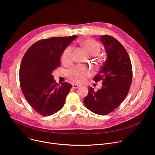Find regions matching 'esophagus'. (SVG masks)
I'll use <instances>...</instances> for the list:
<instances>
[{"instance_id":"esophagus-1","label":"esophagus","mask_w":155,"mask_h":155,"mask_svg":"<svg viewBox=\"0 0 155 155\" xmlns=\"http://www.w3.org/2000/svg\"><path fill=\"white\" fill-rule=\"evenodd\" d=\"M72 87L74 88V89H77V88H78L80 87V86L78 84H73Z\"/></svg>"}]
</instances>
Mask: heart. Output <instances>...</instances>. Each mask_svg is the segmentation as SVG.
<instances>
[{"label":"heart","instance_id":"b5f03b06","mask_svg":"<svg viewBox=\"0 0 155 155\" xmlns=\"http://www.w3.org/2000/svg\"><path fill=\"white\" fill-rule=\"evenodd\" d=\"M79 45L89 56H97L101 52V47L96 41L91 39H83L79 40ZM72 61V51L71 48H68L62 56V63L67 65ZM91 72L89 69L84 67H77L69 72V79L74 83L81 84L84 83L86 78L90 76Z\"/></svg>","mask_w":155,"mask_h":155}]
</instances>
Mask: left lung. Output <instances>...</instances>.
I'll list each match as a JSON object with an SVG mask.
<instances>
[{"instance_id":"left-lung-1","label":"left lung","mask_w":155,"mask_h":155,"mask_svg":"<svg viewBox=\"0 0 155 155\" xmlns=\"http://www.w3.org/2000/svg\"><path fill=\"white\" fill-rule=\"evenodd\" d=\"M99 40L105 47L107 59L94 80H102V86L97 91L93 87H88L83 103L92 112L104 115L113 112L126 97L132 70L129 56L120 41L110 35H102Z\"/></svg>"}]
</instances>
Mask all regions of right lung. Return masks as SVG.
Returning a JSON list of instances; mask_svg holds the SVG:
<instances>
[{
    "mask_svg": "<svg viewBox=\"0 0 155 155\" xmlns=\"http://www.w3.org/2000/svg\"><path fill=\"white\" fill-rule=\"evenodd\" d=\"M77 35L51 37L31 45L22 59L19 81L23 93L35 111L43 116L58 112L64 105L72 86L67 82L59 85L52 75L59 67L61 57Z\"/></svg>",
    "mask_w": 155,
    "mask_h": 155,
    "instance_id": "obj_1",
    "label": "right lung"
}]
</instances>
